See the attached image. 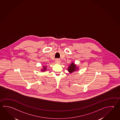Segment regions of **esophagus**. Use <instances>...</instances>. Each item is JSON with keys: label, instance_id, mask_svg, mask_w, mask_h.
<instances>
[{"label": "esophagus", "instance_id": "34e87169", "mask_svg": "<svg viewBox=\"0 0 120 120\" xmlns=\"http://www.w3.org/2000/svg\"><path fill=\"white\" fill-rule=\"evenodd\" d=\"M55 62H56V63H59L61 62V61L59 60V59H56L55 60Z\"/></svg>", "mask_w": 120, "mask_h": 120}]
</instances>
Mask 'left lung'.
I'll return each mask as SVG.
<instances>
[{"label": "left lung", "instance_id": "1", "mask_svg": "<svg viewBox=\"0 0 120 120\" xmlns=\"http://www.w3.org/2000/svg\"><path fill=\"white\" fill-rule=\"evenodd\" d=\"M76 70H77L76 68V65L73 63L71 64L68 68V71L70 73L74 72Z\"/></svg>", "mask_w": 120, "mask_h": 120}]
</instances>
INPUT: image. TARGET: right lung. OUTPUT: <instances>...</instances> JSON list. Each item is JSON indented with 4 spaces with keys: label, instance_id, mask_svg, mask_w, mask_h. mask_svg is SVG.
<instances>
[{
    "label": "right lung",
    "instance_id": "right-lung-1",
    "mask_svg": "<svg viewBox=\"0 0 120 120\" xmlns=\"http://www.w3.org/2000/svg\"><path fill=\"white\" fill-rule=\"evenodd\" d=\"M43 68H44V69H43L42 70V71H45L46 69H47V68H46V67H43Z\"/></svg>",
    "mask_w": 120,
    "mask_h": 120
}]
</instances>
